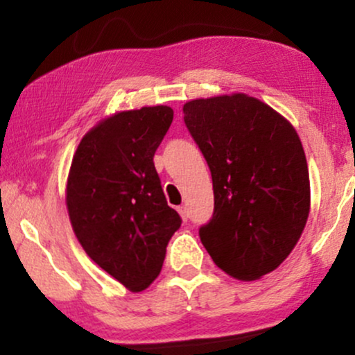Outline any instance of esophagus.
Here are the masks:
<instances>
[{
    "label": "esophagus",
    "mask_w": 355,
    "mask_h": 355,
    "mask_svg": "<svg viewBox=\"0 0 355 355\" xmlns=\"http://www.w3.org/2000/svg\"><path fill=\"white\" fill-rule=\"evenodd\" d=\"M178 214H180V217H182L183 222H187V218H189V210H187L185 205L178 207Z\"/></svg>",
    "instance_id": "esophagus-1"
}]
</instances>
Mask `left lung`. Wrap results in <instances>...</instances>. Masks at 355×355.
Segmentation results:
<instances>
[{"mask_svg": "<svg viewBox=\"0 0 355 355\" xmlns=\"http://www.w3.org/2000/svg\"><path fill=\"white\" fill-rule=\"evenodd\" d=\"M183 113L214 183L203 247L234 279H260L291 255L307 223L311 180L302 141L287 118L245 93L190 100Z\"/></svg>", "mask_w": 355, "mask_h": 355, "instance_id": "left-lung-1", "label": "left lung"}]
</instances>
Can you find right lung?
<instances>
[{"mask_svg":"<svg viewBox=\"0 0 355 355\" xmlns=\"http://www.w3.org/2000/svg\"><path fill=\"white\" fill-rule=\"evenodd\" d=\"M172 120L166 105L113 113L85 133L68 172L64 198L80 245L130 292L160 275L182 223L153 164Z\"/></svg>","mask_w":355,"mask_h":355,"instance_id":"1","label":"right lung"}]
</instances>
